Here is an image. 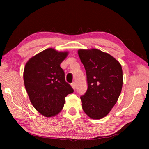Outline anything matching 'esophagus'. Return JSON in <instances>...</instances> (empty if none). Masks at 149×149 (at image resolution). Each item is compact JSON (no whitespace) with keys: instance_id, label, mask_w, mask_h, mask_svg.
Listing matches in <instances>:
<instances>
[{"instance_id":"esophagus-1","label":"esophagus","mask_w":149,"mask_h":149,"mask_svg":"<svg viewBox=\"0 0 149 149\" xmlns=\"http://www.w3.org/2000/svg\"><path fill=\"white\" fill-rule=\"evenodd\" d=\"M72 88H73V89H74V90L75 89V83L74 82H73V83H72Z\"/></svg>"}]
</instances>
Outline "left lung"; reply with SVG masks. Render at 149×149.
Returning <instances> with one entry per match:
<instances>
[{
    "mask_svg": "<svg viewBox=\"0 0 149 149\" xmlns=\"http://www.w3.org/2000/svg\"><path fill=\"white\" fill-rule=\"evenodd\" d=\"M87 75V90L81 96L82 108L92 119H101L116 103L123 84L122 68L109 54L93 49L79 50Z\"/></svg>",
    "mask_w": 149,
    "mask_h": 149,
    "instance_id": "obj_1",
    "label": "left lung"
}]
</instances>
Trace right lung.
Here are the masks:
<instances>
[{"mask_svg": "<svg viewBox=\"0 0 149 149\" xmlns=\"http://www.w3.org/2000/svg\"><path fill=\"white\" fill-rule=\"evenodd\" d=\"M67 55V52L48 49L32 57L25 66L24 81L30 101L46 117L58 114L65 97L74 91L60 65Z\"/></svg>", "mask_w": 149, "mask_h": 149, "instance_id": "add662e5", "label": "right lung"}]
</instances>
